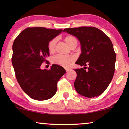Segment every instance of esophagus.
I'll use <instances>...</instances> for the list:
<instances>
[{
	"instance_id": "esophagus-1",
	"label": "esophagus",
	"mask_w": 129,
	"mask_h": 129,
	"mask_svg": "<svg viewBox=\"0 0 129 129\" xmlns=\"http://www.w3.org/2000/svg\"><path fill=\"white\" fill-rule=\"evenodd\" d=\"M70 70H71V69H68V68L66 69V72H69V71H70Z\"/></svg>"
}]
</instances>
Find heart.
<instances>
[{"label": "heart", "mask_w": 129, "mask_h": 129, "mask_svg": "<svg viewBox=\"0 0 129 129\" xmlns=\"http://www.w3.org/2000/svg\"><path fill=\"white\" fill-rule=\"evenodd\" d=\"M64 41L70 48L76 47L77 45L76 39L72 36H67L64 38ZM57 38H54L51 40L48 44V50L50 53H53L55 50V46ZM75 61V58L72 56H62L57 54L52 58L53 64H57L63 67H68Z\"/></svg>", "instance_id": "b5f03b06"}]
</instances>
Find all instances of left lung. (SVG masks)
I'll use <instances>...</instances> for the list:
<instances>
[{"instance_id":"8db88e82","label":"left lung","mask_w":129,"mask_h":129,"mask_svg":"<svg viewBox=\"0 0 129 129\" xmlns=\"http://www.w3.org/2000/svg\"><path fill=\"white\" fill-rule=\"evenodd\" d=\"M63 31L77 37L80 42L82 53L76 64L84 67L75 69L76 90L87 98L99 96L108 87L114 73L116 55L112 41L94 27L68 28Z\"/></svg>"}]
</instances>
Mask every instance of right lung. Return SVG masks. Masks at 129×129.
Returning a JSON list of instances; mask_svg holds the SVG:
<instances>
[{
  "label": "right lung",
  "mask_w": 129,
  "mask_h": 129,
  "mask_svg": "<svg viewBox=\"0 0 129 129\" xmlns=\"http://www.w3.org/2000/svg\"><path fill=\"white\" fill-rule=\"evenodd\" d=\"M62 30L42 27H28L14 40L12 63L15 76L23 90L31 98L44 100L52 98L57 82L66 73L62 66L53 64L50 69H40L50 56L48 44Z\"/></svg>",
  "instance_id": "right-lung-1"
}]
</instances>
